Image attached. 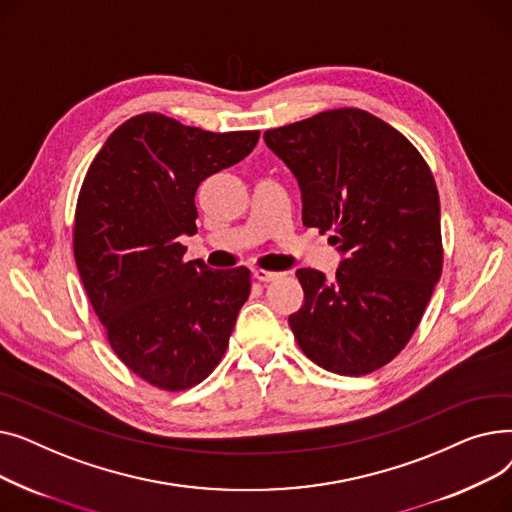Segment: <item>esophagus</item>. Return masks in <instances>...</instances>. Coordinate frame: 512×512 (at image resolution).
Instances as JSON below:
<instances>
[{
	"label": "esophagus",
	"instance_id": "1",
	"mask_svg": "<svg viewBox=\"0 0 512 512\" xmlns=\"http://www.w3.org/2000/svg\"><path fill=\"white\" fill-rule=\"evenodd\" d=\"M253 278L259 282H274L284 278L282 272H270V270H253Z\"/></svg>",
	"mask_w": 512,
	"mask_h": 512
}]
</instances>
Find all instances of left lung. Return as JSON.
<instances>
[{"instance_id":"obj_1","label":"left lung","mask_w":512,"mask_h":512,"mask_svg":"<svg viewBox=\"0 0 512 512\" xmlns=\"http://www.w3.org/2000/svg\"><path fill=\"white\" fill-rule=\"evenodd\" d=\"M299 180L303 224L344 255L336 280L303 267L305 305L288 317L301 351L338 375L390 363L415 334L442 274L440 197L413 143L384 120L340 107L265 130Z\"/></svg>"}]
</instances>
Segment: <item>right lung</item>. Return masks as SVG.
<instances>
[{
	"label": "right lung",
	"mask_w": 512,
	"mask_h": 512,
	"mask_svg": "<svg viewBox=\"0 0 512 512\" xmlns=\"http://www.w3.org/2000/svg\"><path fill=\"white\" fill-rule=\"evenodd\" d=\"M259 130L209 132L157 112L120 124L95 155L74 213V259L118 359L168 392L222 361L251 292L247 267L184 261L199 184L245 159Z\"/></svg>",
	"instance_id": "obj_1"
}]
</instances>
